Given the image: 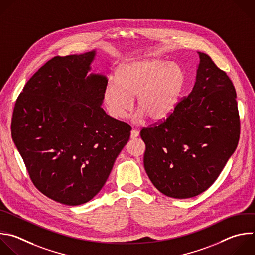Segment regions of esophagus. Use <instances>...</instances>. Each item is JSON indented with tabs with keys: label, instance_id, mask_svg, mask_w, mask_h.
<instances>
[{
	"label": "esophagus",
	"instance_id": "obj_1",
	"mask_svg": "<svg viewBox=\"0 0 255 255\" xmlns=\"http://www.w3.org/2000/svg\"><path fill=\"white\" fill-rule=\"evenodd\" d=\"M130 136H131V138L132 139H134V138H136V137H138L139 136V132L137 131V130H131V134H130Z\"/></svg>",
	"mask_w": 255,
	"mask_h": 255
}]
</instances>
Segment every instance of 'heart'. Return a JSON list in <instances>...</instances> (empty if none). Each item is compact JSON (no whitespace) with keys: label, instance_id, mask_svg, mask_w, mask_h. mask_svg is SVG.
Listing matches in <instances>:
<instances>
[{"label":"heart","instance_id":"1","mask_svg":"<svg viewBox=\"0 0 255 255\" xmlns=\"http://www.w3.org/2000/svg\"><path fill=\"white\" fill-rule=\"evenodd\" d=\"M186 76L176 63L160 59L141 60L123 66L116 80H109L104 90V103L115 119L125 117L137 106L151 120L159 121L175 109L184 89Z\"/></svg>","mask_w":255,"mask_h":255}]
</instances>
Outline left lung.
Listing matches in <instances>:
<instances>
[{
    "label": "left lung",
    "mask_w": 255,
    "mask_h": 255,
    "mask_svg": "<svg viewBox=\"0 0 255 255\" xmlns=\"http://www.w3.org/2000/svg\"><path fill=\"white\" fill-rule=\"evenodd\" d=\"M190 94L166 118L143 127L144 167L164 195L184 199L207 190L235 151L240 135L236 91L227 74L199 52Z\"/></svg>",
    "instance_id": "obj_1"
}]
</instances>
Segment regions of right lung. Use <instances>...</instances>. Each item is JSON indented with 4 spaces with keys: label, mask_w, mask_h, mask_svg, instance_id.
Here are the masks:
<instances>
[{
    "label": "right lung",
    "mask_w": 255,
    "mask_h": 255,
    "mask_svg": "<svg viewBox=\"0 0 255 255\" xmlns=\"http://www.w3.org/2000/svg\"><path fill=\"white\" fill-rule=\"evenodd\" d=\"M95 52L54 57L27 82L13 112L12 137L29 176L66 205L91 200L104 186L131 126L100 107L107 84L86 76Z\"/></svg>",
    "instance_id": "add662e5"
}]
</instances>
